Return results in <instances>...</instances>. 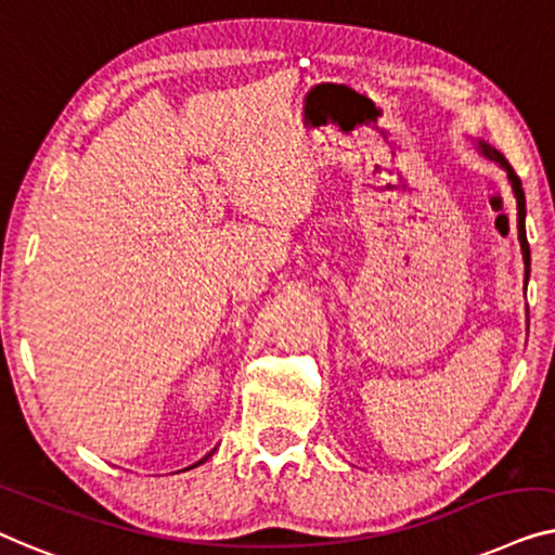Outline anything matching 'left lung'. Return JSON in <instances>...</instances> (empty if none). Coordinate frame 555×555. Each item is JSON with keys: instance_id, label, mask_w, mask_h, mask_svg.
Wrapping results in <instances>:
<instances>
[{"instance_id": "8db88e82", "label": "left lung", "mask_w": 555, "mask_h": 555, "mask_svg": "<svg viewBox=\"0 0 555 555\" xmlns=\"http://www.w3.org/2000/svg\"><path fill=\"white\" fill-rule=\"evenodd\" d=\"M475 147H478L480 155H486L488 160H493L498 168L503 170L505 176H508V183H511V191H513V198H515V208H518V241H520V254H522V263H526V281L530 274V246H528V238H526V193H522V185H520V178L515 176V170L511 168V163L503 158L501 151H495L493 145L486 143V140L480 138H470Z\"/></svg>"}]
</instances>
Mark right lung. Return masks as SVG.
Listing matches in <instances>:
<instances>
[{"label":"right lung","mask_w":555,"mask_h":555,"mask_svg":"<svg viewBox=\"0 0 555 555\" xmlns=\"http://www.w3.org/2000/svg\"><path fill=\"white\" fill-rule=\"evenodd\" d=\"M208 455H210V452H208ZM208 455H206V457H208ZM206 457H203V460H206ZM203 460H201V463H203ZM196 465H198V463H196Z\"/></svg>","instance_id":"right-lung-1"}]
</instances>
